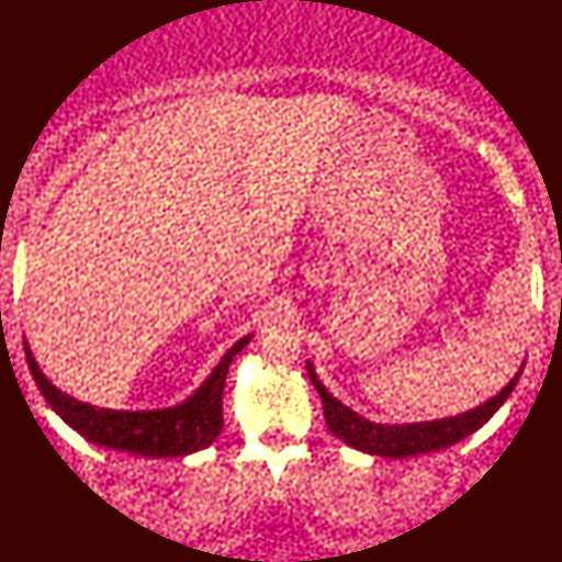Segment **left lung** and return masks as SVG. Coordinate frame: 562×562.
Wrapping results in <instances>:
<instances>
[{
    "instance_id": "obj_1",
    "label": "left lung",
    "mask_w": 562,
    "mask_h": 562,
    "mask_svg": "<svg viewBox=\"0 0 562 562\" xmlns=\"http://www.w3.org/2000/svg\"><path fill=\"white\" fill-rule=\"evenodd\" d=\"M305 368H308L311 383H314L318 396H322L326 425H329L334 436L345 440V443L352 446V449L371 453V457L407 459V457H417V453L449 449L451 443H457V440L472 436L474 430H480L482 425H485L490 417L501 409V404L508 400L510 392H514L518 375L524 371V363L518 368L514 379H510L498 394L490 396L485 404H480V407L467 409L453 417H443V420L402 423V425H381V423L368 420L363 415H358V412L339 402L337 396H331L329 389L318 381L311 360L305 363Z\"/></svg>"
}]
</instances>
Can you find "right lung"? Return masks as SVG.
I'll return each mask as SVG.
<instances>
[{"instance_id":"right-lung-1","label":"right lung","mask_w":562,"mask_h":562,"mask_svg":"<svg viewBox=\"0 0 562 562\" xmlns=\"http://www.w3.org/2000/svg\"><path fill=\"white\" fill-rule=\"evenodd\" d=\"M254 334L240 337L228 352L220 358L212 373L202 381L189 400L173 407L162 409H109L95 407V404L80 402L75 396L64 394L46 379L38 363H35L31 347L25 342V358L31 368L41 394L56 415L61 417L69 428L88 438L90 443L105 446L113 451H130L137 457L162 459V457H187L212 440L223 430V386L225 375L233 358L251 342Z\"/></svg>"}]
</instances>
